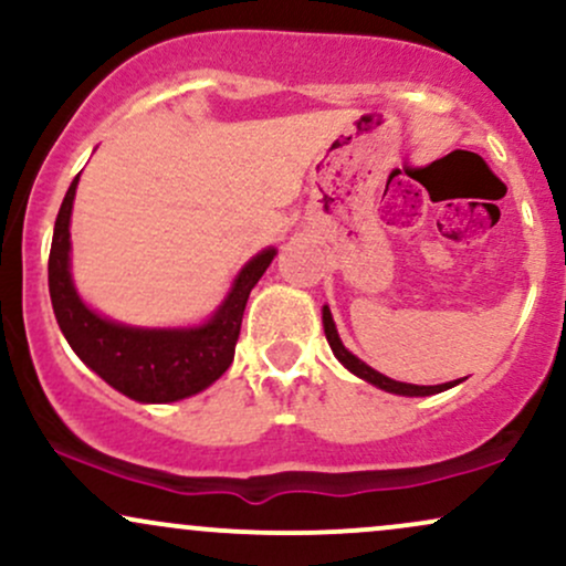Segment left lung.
<instances>
[{"mask_svg": "<svg viewBox=\"0 0 566 566\" xmlns=\"http://www.w3.org/2000/svg\"><path fill=\"white\" fill-rule=\"evenodd\" d=\"M322 324H324V335H327V343L329 348H333V354L337 356V361H340L343 367L348 369V373H354L356 378L373 382V386L382 388V391L388 394H396V396H431V394H441L447 391V388H454L458 382L463 380H452V382H441V386H415V382H401V380H391L386 378V375L378 373V369H373L365 361L359 359V356H354L350 350L343 346L340 335H337V327L333 322V311H329V305H322Z\"/></svg>", "mask_w": 566, "mask_h": 566, "instance_id": "obj_1", "label": "left lung"}]
</instances>
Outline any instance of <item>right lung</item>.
Segmentation results:
<instances>
[{
	"label": "right lung",
	"mask_w": 566,
	"mask_h": 566,
	"mask_svg": "<svg viewBox=\"0 0 566 566\" xmlns=\"http://www.w3.org/2000/svg\"><path fill=\"white\" fill-rule=\"evenodd\" d=\"M76 184L80 175L71 180L57 210L48 263L50 301L69 346L108 386L140 405H167L210 388L231 367L247 297L274 261L276 250L265 247L252 255L233 276L231 290L210 319L193 327H133L106 319L82 301L71 276L69 229Z\"/></svg>",
	"instance_id": "obj_1"
}]
</instances>
